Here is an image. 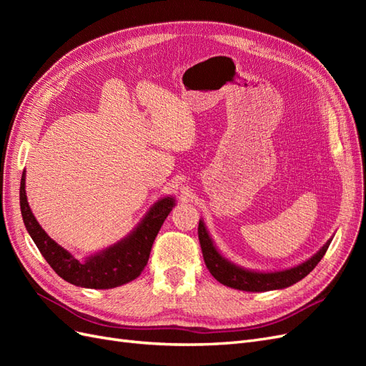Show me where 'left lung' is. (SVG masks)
Instances as JSON below:
<instances>
[{"mask_svg": "<svg viewBox=\"0 0 366 366\" xmlns=\"http://www.w3.org/2000/svg\"><path fill=\"white\" fill-rule=\"evenodd\" d=\"M198 239H200V246L203 252V258L206 262V267L212 273L214 278L224 284L227 287L237 290L244 292H269L276 289H285L301 281L302 278L312 272L317 262L322 259L325 252L328 250L330 241L320 249L313 258L302 262L301 265H296L293 269L282 270V272H270V273H261V272H250L241 267H237L235 264L229 262L217 252L212 239L207 235L206 227L203 221L200 219L198 223Z\"/></svg>", "mask_w": 366, "mask_h": 366, "instance_id": "obj_1", "label": "left lung"}]
</instances>
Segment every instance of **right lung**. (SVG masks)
I'll return each instance as SVG.
<instances>
[{
  "label": "right lung",
  "mask_w": 366,
  "mask_h": 366,
  "mask_svg": "<svg viewBox=\"0 0 366 366\" xmlns=\"http://www.w3.org/2000/svg\"><path fill=\"white\" fill-rule=\"evenodd\" d=\"M19 204L26 229L31 239L35 241L36 247L50 264V267L62 280L74 285L86 287V289H113V287L136 280L145 269L152 242L175 203L171 197L162 198L152 206L147 217L142 219V223L128 238L101 253H96L94 257L86 258L85 261L76 259L71 253L56 244L33 217L26 197V172L21 177Z\"/></svg>",
  "instance_id": "right-lung-1"
}]
</instances>
